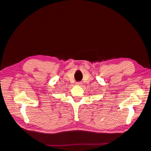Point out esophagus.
<instances>
[{
	"mask_svg": "<svg viewBox=\"0 0 151 151\" xmlns=\"http://www.w3.org/2000/svg\"><path fill=\"white\" fill-rule=\"evenodd\" d=\"M81 84H81V83H80V82H78V83H76V85H77V86H80Z\"/></svg>",
	"mask_w": 151,
	"mask_h": 151,
	"instance_id": "esophagus-1",
	"label": "esophagus"
}]
</instances>
